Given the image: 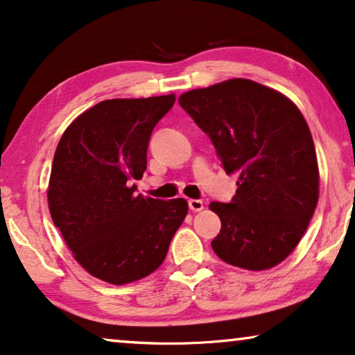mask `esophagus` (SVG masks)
Segmentation results:
<instances>
[{
  "label": "esophagus",
  "mask_w": 355,
  "mask_h": 355,
  "mask_svg": "<svg viewBox=\"0 0 355 355\" xmlns=\"http://www.w3.org/2000/svg\"><path fill=\"white\" fill-rule=\"evenodd\" d=\"M188 207H189V211L199 212V211H202V209H204V202L201 201V199H189Z\"/></svg>",
  "instance_id": "1"
}]
</instances>
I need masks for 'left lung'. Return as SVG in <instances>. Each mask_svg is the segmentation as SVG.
Here are the masks:
<instances>
[{
	"mask_svg": "<svg viewBox=\"0 0 355 355\" xmlns=\"http://www.w3.org/2000/svg\"><path fill=\"white\" fill-rule=\"evenodd\" d=\"M180 106L209 135L227 173L236 172L214 252L230 266L267 270L294 251L318 201V164L311 130L296 104L275 89L232 78L191 89Z\"/></svg>",
	"mask_w": 355,
	"mask_h": 355,
	"instance_id": "1",
	"label": "left lung"
}]
</instances>
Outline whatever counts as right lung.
I'll list each match as a JSON object with an SVG mask.
<instances>
[{
	"label": "right lung",
	"mask_w": 355,
	"mask_h": 355,
	"mask_svg": "<svg viewBox=\"0 0 355 355\" xmlns=\"http://www.w3.org/2000/svg\"><path fill=\"white\" fill-rule=\"evenodd\" d=\"M175 94L107 99L78 116L53 159L48 206L54 225L89 275L125 284L157 270L188 214L183 198L137 194L157 122Z\"/></svg>",
	"instance_id": "1"
}]
</instances>
